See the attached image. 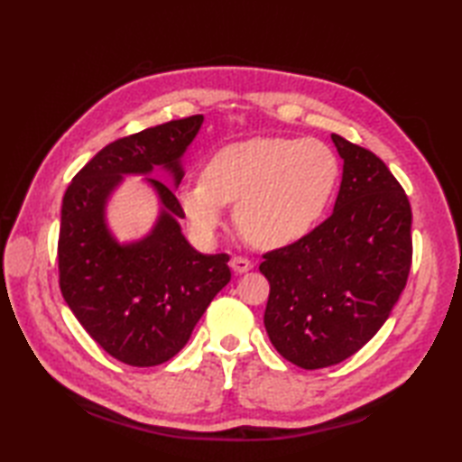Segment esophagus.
Returning a JSON list of instances; mask_svg holds the SVG:
<instances>
[{"instance_id": "obj_1", "label": "esophagus", "mask_w": 462, "mask_h": 462, "mask_svg": "<svg viewBox=\"0 0 462 462\" xmlns=\"http://www.w3.org/2000/svg\"><path fill=\"white\" fill-rule=\"evenodd\" d=\"M254 263L248 258H242V256H234L230 260V268L234 270V273H244V272H250Z\"/></svg>"}]
</instances>
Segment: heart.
<instances>
[{"label": "heart", "mask_w": 462, "mask_h": 462, "mask_svg": "<svg viewBox=\"0 0 462 462\" xmlns=\"http://www.w3.org/2000/svg\"><path fill=\"white\" fill-rule=\"evenodd\" d=\"M337 176V159L326 143L258 136L216 151L202 179L180 190L179 202L202 240H210L222 226L224 206L236 204L244 238L273 250L301 240L316 226Z\"/></svg>", "instance_id": "1"}]
</instances>
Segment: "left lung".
<instances>
[{
  "label": "left lung",
  "instance_id": "8db88e82",
  "mask_svg": "<svg viewBox=\"0 0 462 462\" xmlns=\"http://www.w3.org/2000/svg\"><path fill=\"white\" fill-rule=\"evenodd\" d=\"M343 159L333 212L301 240L263 254V326L301 369L336 365L387 321L405 290L413 238L403 186L377 154L331 134Z\"/></svg>",
  "mask_w": 462,
  "mask_h": 462
}]
</instances>
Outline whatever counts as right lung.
<instances>
[{"label": "right lung", "instance_id": "1", "mask_svg": "<svg viewBox=\"0 0 462 462\" xmlns=\"http://www.w3.org/2000/svg\"><path fill=\"white\" fill-rule=\"evenodd\" d=\"M202 115L151 126L106 144L67 186L59 228V288L85 331L111 357L154 367L179 353L216 293L230 282L228 254L196 252L180 232V202L164 182L146 179L162 204L149 236L119 244L105 204L123 174L154 166L182 180L180 156Z\"/></svg>", "mask_w": 462, "mask_h": 462}]
</instances>
